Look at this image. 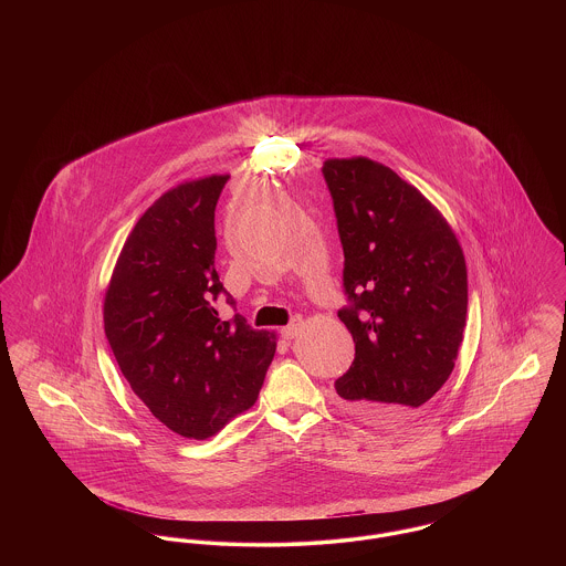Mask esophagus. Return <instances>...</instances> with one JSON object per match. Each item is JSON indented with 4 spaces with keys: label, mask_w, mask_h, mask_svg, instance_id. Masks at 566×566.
Instances as JSON below:
<instances>
[{
    "label": "esophagus",
    "mask_w": 566,
    "mask_h": 566,
    "mask_svg": "<svg viewBox=\"0 0 566 566\" xmlns=\"http://www.w3.org/2000/svg\"><path fill=\"white\" fill-rule=\"evenodd\" d=\"M301 326H303V318L301 316H295L289 326H284L282 331H280V335L284 337V339H293L298 335V331H301Z\"/></svg>",
    "instance_id": "34e87169"
}]
</instances>
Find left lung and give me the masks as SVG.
<instances>
[{"mask_svg":"<svg viewBox=\"0 0 566 566\" xmlns=\"http://www.w3.org/2000/svg\"><path fill=\"white\" fill-rule=\"evenodd\" d=\"M323 176L344 248L337 316L354 339L335 381L352 413L409 420L454 369L467 323V265L446 218L381 163L328 159Z\"/></svg>","mask_w":566,"mask_h":566,"instance_id":"8db88e82","label":"left lung"}]
</instances>
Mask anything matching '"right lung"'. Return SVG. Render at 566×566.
<instances>
[{"instance_id": "right-lung-1", "label": "right lung", "mask_w": 566, "mask_h": 566, "mask_svg": "<svg viewBox=\"0 0 566 566\" xmlns=\"http://www.w3.org/2000/svg\"><path fill=\"white\" fill-rule=\"evenodd\" d=\"M229 176L161 195L129 233L109 280L104 328L132 390L169 431L208 439L250 409L275 342L242 314L214 268V210Z\"/></svg>"}]
</instances>
